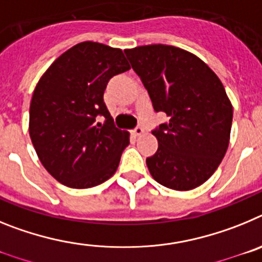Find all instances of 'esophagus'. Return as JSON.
Instances as JSON below:
<instances>
[{
	"label": "esophagus",
	"mask_w": 262,
	"mask_h": 262,
	"mask_svg": "<svg viewBox=\"0 0 262 262\" xmlns=\"http://www.w3.org/2000/svg\"><path fill=\"white\" fill-rule=\"evenodd\" d=\"M144 134V128L142 126H138L135 129H134V135L135 136H142Z\"/></svg>",
	"instance_id": "1"
}]
</instances>
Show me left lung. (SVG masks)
Segmentation results:
<instances>
[{
  "label": "left lung",
  "instance_id": "obj_1",
  "mask_svg": "<svg viewBox=\"0 0 262 262\" xmlns=\"http://www.w3.org/2000/svg\"><path fill=\"white\" fill-rule=\"evenodd\" d=\"M151 97L169 117L152 131L159 142L149 173L173 190H191L212 176L230 143L232 105L222 81L200 57L181 48L149 45L124 50Z\"/></svg>",
  "mask_w": 262,
  "mask_h": 262
}]
</instances>
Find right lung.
I'll return each mask as SVG.
<instances>
[{
	"instance_id": "obj_1",
	"label": "right lung",
	"mask_w": 262,
	"mask_h": 262,
	"mask_svg": "<svg viewBox=\"0 0 262 262\" xmlns=\"http://www.w3.org/2000/svg\"><path fill=\"white\" fill-rule=\"evenodd\" d=\"M131 68L119 48L82 41L60 55L40 77L30 105V138L55 180L73 189L114 174L129 134L114 126L103 93L113 76ZM105 118V124L96 122Z\"/></svg>"
}]
</instances>
